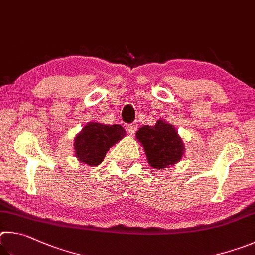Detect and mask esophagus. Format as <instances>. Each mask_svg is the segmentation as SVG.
I'll use <instances>...</instances> for the list:
<instances>
[{"label":"esophagus","mask_w":255,"mask_h":255,"mask_svg":"<svg viewBox=\"0 0 255 255\" xmlns=\"http://www.w3.org/2000/svg\"><path fill=\"white\" fill-rule=\"evenodd\" d=\"M127 128H128V132L130 133L131 135H133V134H134V133L136 132V130H137V124H136V123L128 124V127H127Z\"/></svg>","instance_id":"34e87169"}]
</instances>
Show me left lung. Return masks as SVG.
<instances>
[{"instance_id": "1", "label": "left lung", "mask_w": 255, "mask_h": 255, "mask_svg": "<svg viewBox=\"0 0 255 255\" xmlns=\"http://www.w3.org/2000/svg\"><path fill=\"white\" fill-rule=\"evenodd\" d=\"M135 136L143 145L146 159L152 168H168L179 162L184 155V142L178 135L175 127L164 120H158L153 127L143 125Z\"/></svg>"}]
</instances>
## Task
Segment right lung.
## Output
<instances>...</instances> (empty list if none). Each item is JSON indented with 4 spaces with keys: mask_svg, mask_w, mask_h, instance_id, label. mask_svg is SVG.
<instances>
[{
    "mask_svg": "<svg viewBox=\"0 0 255 255\" xmlns=\"http://www.w3.org/2000/svg\"><path fill=\"white\" fill-rule=\"evenodd\" d=\"M122 125L89 122L75 137V155L87 166H98L112 146L125 136Z\"/></svg>",
    "mask_w": 255,
    "mask_h": 255,
    "instance_id": "obj_1",
    "label": "right lung"
}]
</instances>
